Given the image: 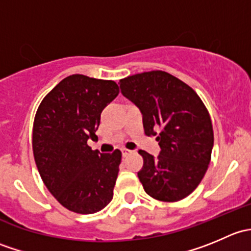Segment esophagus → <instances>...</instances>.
<instances>
[{"label":"esophagus","instance_id":"obj_1","mask_svg":"<svg viewBox=\"0 0 251 251\" xmlns=\"http://www.w3.org/2000/svg\"><path fill=\"white\" fill-rule=\"evenodd\" d=\"M121 153H123V156H127L128 154H131V151H130V149L123 148V149H121Z\"/></svg>","mask_w":251,"mask_h":251}]
</instances>
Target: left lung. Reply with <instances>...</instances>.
Wrapping results in <instances>:
<instances>
[{
	"mask_svg": "<svg viewBox=\"0 0 251 251\" xmlns=\"http://www.w3.org/2000/svg\"><path fill=\"white\" fill-rule=\"evenodd\" d=\"M119 83L121 93L143 114L144 133L158 135V158L138 151L143 158L138 178L144 191L156 201H182L199 186L211 160L209 111L191 86L166 72L141 73Z\"/></svg>",
	"mask_w": 251,
	"mask_h": 251,
	"instance_id": "8db88e82",
	"label": "left lung"
}]
</instances>
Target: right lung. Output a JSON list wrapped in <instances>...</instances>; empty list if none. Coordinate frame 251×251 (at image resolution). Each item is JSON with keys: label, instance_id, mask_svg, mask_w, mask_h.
Returning a JSON list of instances; mask_svg holds the SVG:
<instances>
[{"label": "right lung", "instance_id": "add662e5", "mask_svg": "<svg viewBox=\"0 0 251 251\" xmlns=\"http://www.w3.org/2000/svg\"><path fill=\"white\" fill-rule=\"evenodd\" d=\"M119 95L111 80L75 74L63 78L37 108L32 151L45 186L65 209L95 214L113 199L121 151H92L100 113Z\"/></svg>", "mask_w": 251, "mask_h": 251}]
</instances>
